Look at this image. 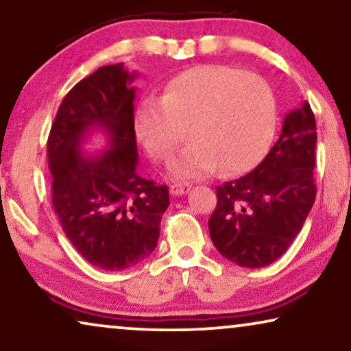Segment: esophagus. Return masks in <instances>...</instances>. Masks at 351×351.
<instances>
[{"label": "esophagus", "instance_id": "1", "mask_svg": "<svg viewBox=\"0 0 351 351\" xmlns=\"http://www.w3.org/2000/svg\"><path fill=\"white\" fill-rule=\"evenodd\" d=\"M190 191V185L189 184H174L171 185V193L174 196H179V195H185Z\"/></svg>", "mask_w": 351, "mask_h": 351}]
</instances>
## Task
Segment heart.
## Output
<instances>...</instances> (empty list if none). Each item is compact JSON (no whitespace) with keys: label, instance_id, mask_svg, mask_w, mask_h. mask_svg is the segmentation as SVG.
<instances>
[{"label":"heart","instance_id":"heart-1","mask_svg":"<svg viewBox=\"0 0 351 351\" xmlns=\"http://www.w3.org/2000/svg\"><path fill=\"white\" fill-rule=\"evenodd\" d=\"M132 124L155 162L169 160L186 128L191 143L171 162L174 179H199L217 166L223 174H239L265 156L276 131V100L261 76L199 65L167 81L160 100H141Z\"/></svg>","mask_w":351,"mask_h":351}]
</instances>
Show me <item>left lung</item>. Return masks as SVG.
Segmentation results:
<instances>
[{"mask_svg": "<svg viewBox=\"0 0 351 351\" xmlns=\"http://www.w3.org/2000/svg\"><path fill=\"white\" fill-rule=\"evenodd\" d=\"M316 138L315 114L304 102L287 113L280 138L256 169L215 186L209 234L225 258L262 268L289 249L316 198Z\"/></svg>", "mask_w": 351, "mask_h": 351, "instance_id": "8db88e82", "label": "left lung"}]
</instances>
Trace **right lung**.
<instances>
[{
    "instance_id": "obj_1",
    "label": "right lung",
    "mask_w": 351,
    "mask_h": 351,
    "mask_svg": "<svg viewBox=\"0 0 351 351\" xmlns=\"http://www.w3.org/2000/svg\"><path fill=\"white\" fill-rule=\"evenodd\" d=\"M123 64L86 76L62 100L47 138L52 208L73 247L94 267L108 271L137 265L155 251L169 190L138 176L134 97ZM97 128L109 150L80 152Z\"/></svg>"
}]
</instances>
